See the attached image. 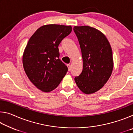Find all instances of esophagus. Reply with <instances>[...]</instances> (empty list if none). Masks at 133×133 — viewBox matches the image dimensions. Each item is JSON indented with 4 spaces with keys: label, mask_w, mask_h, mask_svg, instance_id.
<instances>
[{
    "label": "esophagus",
    "mask_w": 133,
    "mask_h": 133,
    "mask_svg": "<svg viewBox=\"0 0 133 133\" xmlns=\"http://www.w3.org/2000/svg\"><path fill=\"white\" fill-rule=\"evenodd\" d=\"M67 67H68L69 71L70 70H71V65L69 64H67Z\"/></svg>",
    "instance_id": "obj_1"
}]
</instances>
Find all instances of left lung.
Returning <instances> with one entry per match:
<instances>
[{
  "mask_svg": "<svg viewBox=\"0 0 133 133\" xmlns=\"http://www.w3.org/2000/svg\"><path fill=\"white\" fill-rule=\"evenodd\" d=\"M73 30L83 62L82 73L75 77V82L84 93H94L102 89L111 76L113 69L111 46L104 35L95 28L75 26Z\"/></svg>",
  "mask_w": 133,
  "mask_h": 133,
  "instance_id": "1",
  "label": "left lung"
}]
</instances>
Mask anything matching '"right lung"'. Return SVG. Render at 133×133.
I'll return each instance as SVG.
<instances>
[{"label": "right lung", "instance_id": "right-lung-1", "mask_svg": "<svg viewBox=\"0 0 133 133\" xmlns=\"http://www.w3.org/2000/svg\"><path fill=\"white\" fill-rule=\"evenodd\" d=\"M71 30V26L48 24L38 29L29 39L23 55V68L40 90H53L68 71L59 58L58 46Z\"/></svg>", "mask_w": 133, "mask_h": 133}]
</instances>
